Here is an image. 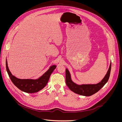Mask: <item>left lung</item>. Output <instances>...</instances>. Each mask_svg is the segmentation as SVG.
Returning <instances> with one entry per match:
<instances>
[{
    "mask_svg": "<svg viewBox=\"0 0 122 122\" xmlns=\"http://www.w3.org/2000/svg\"><path fill=\"white\" fill-rule=\"evenodd\" d=\"M112 62H110L109 68L106 74L101 82L95 84H82L78 85L72 81L71 78V75L68 70H66V83L67 86L75 93L85 96H90L96 93L101 88L104 86L108 81L109 78L110 70H111Z\"/></svg>",
    "mask_w": 122,
    "mask_h": 122,
    "instance_id": "8db88e82",
    "label": "left lung"
}]
</instances>
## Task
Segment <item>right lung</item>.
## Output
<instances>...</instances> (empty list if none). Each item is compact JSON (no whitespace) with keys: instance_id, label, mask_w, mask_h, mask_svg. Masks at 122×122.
<instances>
[{"instance_id":"obj_1","label":"right lung","mask_w":122,"mask_h":122,"mask_svg":"<svg viewBox=\"0 0 122 122\" xmlns=\"http://www.w3.org/2000/svg\"><path fill=\"white\" fill-rule=\"evenodd\" d=\"M56 66H51L48 71L37 79H21L17 78L10 73L6 60V69L10 78L14 84L21 91L27 93H34L38 92L45 87L49 79L51 73Z\"/></svg>"}]
</instances>
